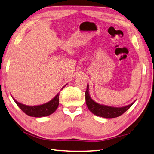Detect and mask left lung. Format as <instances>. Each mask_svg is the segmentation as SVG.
Returning <instances> with one entry per match:
<instances>
[{
    "label": "left lung",
    "mask_w": 154,
    "mask_h": 154,
    "mask_svg": "<svg viewBox=\"0 0 154 154\" xmlns=\"http://www.w3.org/2000/svg\"><path fill=\"white\" fill-rule=\"evenodd\" d=\"M85 99L86 103H87L88 109L93 114L106 118H113L120 116L126 111H127L134 103L133 102V103L128 105V106L122 107H114L99 104L96 103L95 101H94L90 97L88 85L87 90H86L85 92Z\"/></svg>",
    "instance_id": "8db88e82"
}]
</instances>
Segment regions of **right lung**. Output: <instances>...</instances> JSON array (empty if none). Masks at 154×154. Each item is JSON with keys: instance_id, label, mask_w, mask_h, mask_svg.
<instances>
[{"instance_id": "1", "label": "right lung", "mask_w": 154, "mask_h": 154, "mask_svg": "<svg viewBox=\"0 0 154 154\" xmlns=\"http://www.w3.org/2000/svg\"><path fill=\"white\" fill-rule=\"evenodd\" d=\"M66 85L63 86L61 89H63V88L66 87ZM59 93H57V95L52 100H51L50 101H48L45 104L36 106H26V105L19 103V102L16 101L13 97H12L13 99V100L15 101L16 104L18 106V107H20L26 114L32 117L40 118L43 116H49L50 114H53V112H55V110L59 106Z\"/></svg>"}]
</instances>
